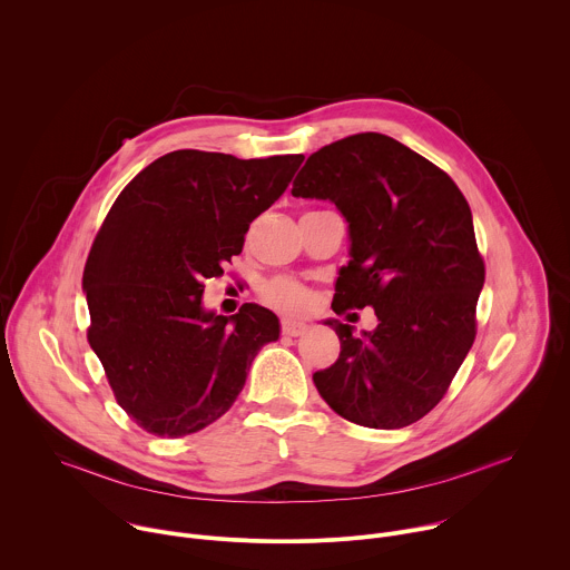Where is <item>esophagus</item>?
Listing matches in <instances>:
<instances>
[{
	"label": "esophagus",
	"mask_w": 570,
	"mask_h": 570,
	"mask_svg": "<svg viewBox=\"0 0 570 570\" xmlns=\"http://www.w3.org/2000/svg\"><path fill=\"white\" fill-rule=\"evenodd\" d=\"M281 332L285 336H301L307 332V325L301 323V321H292V318H283L281 321Z\"/></svg>",
	"instance_id": "esophagus-1"
}]
</instances>
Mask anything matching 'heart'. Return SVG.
I'll return each instance as SVG.
<instances>
[{
  "mask_svg": "<svg viewBox=\"0 0 570 570\" xmlns=\"http://www.w3.org/2000/svg\"><path fill=\"white\" fill-rule=\"evenodd\" d=\"M261 301L283 314H303L314 301L309 285L294 276H274L261 285Z\"/></svg>",
  "mask_w": 570,
  "mask_h": 570,
  "instance_id": "heart-1",
  "label": "heart"
}]
</instances>
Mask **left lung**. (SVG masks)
<instances>
[{
  "label": "left lung",
  "mask_w": 570,
  "mask_h": 570,
  "mask_svg": "<svg viewBox=\"0 0 570 570\" xmlns=\"http://www.w3.org/2000/svg\"><path fill=\"white\" fill-rule=\"evenodd\" d=\"M292 196L332 200L350 223L352 261L332 309L374 307V332L330 321L338 358L314 385L343 419L405 428L448 392L476 336L485 265L454 180L383 134H356L312 154Z\"/></svg>",
  "instance_id": "1"
}]
</instances>
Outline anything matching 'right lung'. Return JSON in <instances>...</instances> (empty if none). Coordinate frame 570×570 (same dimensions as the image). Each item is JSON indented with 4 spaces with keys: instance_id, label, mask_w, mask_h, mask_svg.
Here are the masks:
<instances>
[{
    "instance_id": "1",
    "label": "right lung",
    "mask_w": 570,
    "mask_h": 570,
    "mask_svg": "<svg viewBox=\"0 0 570 570\" xmlns=\"http://www.w3.org/2000/svg\"><path fill=\"white\" fill-rule=\"evenodd\" d=\"M303 158L171 151L109 209L85 265L87 338L118 405L142 430L178 439L220 419L258 350L278 338L269 309L245 303L218 316L203 309V292Z\"/></svg>"
}]
</instances>
